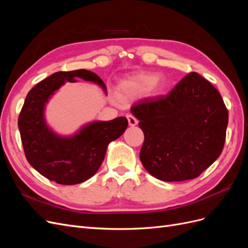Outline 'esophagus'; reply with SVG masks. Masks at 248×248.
<instances>
[{
  "label": "esophagus",
  "mask_w": 248,
  "mask_h": 248,
  "mask_svg": "<svg viewBox=\"0 0 248 248\" xmlns=\"http://www.w3.org/2000/svg\"><path fill=\"white\" fill-rule=\"evenodd\" d=\"M126 118H127V120H128V123H129L130 126H136L138 124V119L134 116L127 115Z\"/></svg>",
  "instance_id": "obj_1"
}]
</instances>
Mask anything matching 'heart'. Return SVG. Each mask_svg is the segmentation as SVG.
Segmentation results:
<instances>
[{"instance_id": "obj_1", "label": "heart", "mask_w": 248, "mask_h": 248, "mask_svg": "<svg viewBox=\"0 0 248 248\" xmlns=\"http://www.w3.org/2000/svg\"><path fill=\"white\" fill-rule=\"evenodd\" d=\"M163 87V81L157 79L155 74L140 72L125 78L121 82V89L126 93L140 94L150 89L160 90Z\"/></svg>"}]
</instances>
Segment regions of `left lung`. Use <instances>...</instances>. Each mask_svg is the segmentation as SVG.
<instances>
[{
	"instance_id": "1",
	"label": "left lung",
	"mask_w": 248,
	"mask_h": 248,
	"mask_svg": "<svg viewBox=\"0 0 248 248\" xmlns=\"http://www.w3.org/2000/svg\"><path fill=\"white\" fill-rule=\"evenodd\" d=\"M130 110L145 134L140 161L161 181L197 178L222 152L229 112L219 92L197 72L169 94L142 98Z\"/></svg>"
}]
</instances>
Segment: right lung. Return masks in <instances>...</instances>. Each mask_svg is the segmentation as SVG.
Listing matches in <instances>:
<instances>
[{"label":"right lung","mask_w":248,"mask_h":248,"mask_svg":"<svg viewBox=\"0 0 248 248\" xmlns=\"http://www.w3.org/2000/svg\"><path fill=\"white\" fill-rule=\"evenodd\" d=\"M78 78L93 81L107 92L102 79L92 71L56 72L28 93L18 117L27 160L39 174L63 185L78 184L94 176L109 142L121 137L128 126L125 117H119L89 123L71 137H60L52 131L44 119L46 104L66 81H77Z\"/></svg>","instance_id":"1"}]
</instances>
